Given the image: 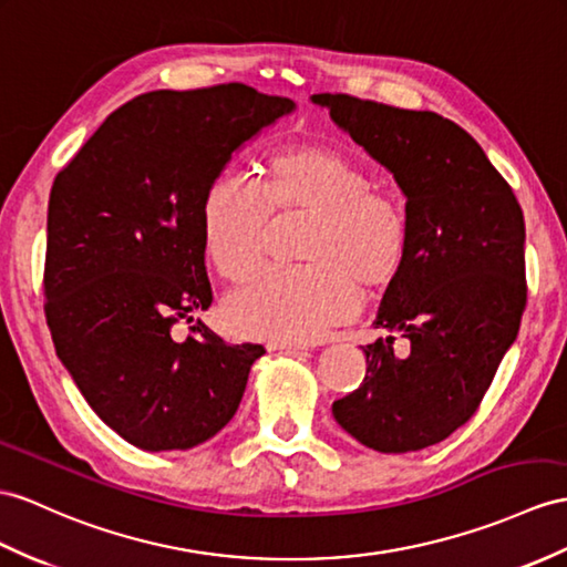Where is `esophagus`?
<instances>
[{"label": "esophagus", "instance_id": "esophagus-1", "mask_svg": "<svg viewBox=\"0 0 567 567\" xmlns=\"http://www.w3.org/2000/svg\"><path fill=\"white\" fill-rule=\"evenodd\" d=\"M269 351H306L308 343L302 341H271L267 343Z\"/></svg>", "mask_w": 567, "mask_h": 567}]
</instances>
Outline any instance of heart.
Instances as JSON below:
<instances>
[{
  "instance_id": "b5f03b06",
  "label": "heart",
  "mask_w": 567,
  "mask_h": 567,
  "mask_svg": "<svg viewBox=\"0 0 567 567\" xmlns=\"http://www.w3.org/2000/svg\"><path fill=\"white\" fill-rule=\"evenodd\" d=\"M306 209L300 257L308 265H269L226 306L243 337L306 341L361 308V281L396 279L409 250L406 206L392 189L370 185L361 163L324 146H291L267 163L265 185L238 171L218 173L204 192L202 243L228 279L250 274L265 250L271 214Z\"/></svg>"
}]
</instances>
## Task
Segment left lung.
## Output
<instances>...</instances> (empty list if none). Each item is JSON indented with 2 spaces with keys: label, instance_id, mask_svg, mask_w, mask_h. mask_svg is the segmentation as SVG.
Instances as JSON below:
<instances>
[{
  "label": "left lung",
  "instance_id": "8db88e82",
  "mask_svg": "<svg viewBox=\"0 0 567 567\" xmlns=\"http://www.w3.org/2000/svg\"><path fill=\"white\" fill-rule=\"evenodd\" d=\"M406 197L409 250L363 347L361 388L331 404L358 443L416 452L474 416L527 308L524 216L513 187L460 124L347 93H317ZM410 339L393 353V334Z\"/></svg>",
  "mask_w": 567,
  "mask_h": 567
}]
</instances>
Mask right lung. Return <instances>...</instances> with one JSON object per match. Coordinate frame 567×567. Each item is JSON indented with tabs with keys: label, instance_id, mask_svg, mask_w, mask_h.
Returning <instances> with one entry per match:
<instances>
[{
	"label": "right lung",
	"instance_id": "add662e5",
	"mask_svg": "<svg viewBox=\"0 0 567 567\" xmlns=\"http://www.w3.org/2000/svg\"><path fill=\"white\" fill-rule=\"evenodd\" d=\"M293 107L245 84L142 93L54 177L43 274L54 351L134 447H197L236 416L265 347L192 324L214 300L202 202L233 151Z\"/></svg>",
	"mask_w": 567,
	"mask_h": 567
}]
</instances>
